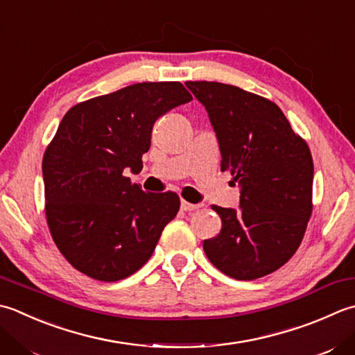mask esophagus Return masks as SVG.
Here are the masks:
<instances>
[{"instance_id":"34e87169","label":"esophagus","mask_w":355,"mask_h":355,"mask_svg":"<svg viewBox=\"0 0 355 355\" xmlns=\"http://www.w3.org/2000/svg\"><path fill=\"white\" fill-rule=\"evenodd\" d=\"M198 207H200V205H193V203H189V201L182 200V209H183V211L191 212V211L198 209Z\"/></svg>"}]
</instances>
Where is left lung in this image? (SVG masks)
Here are the masks:
<instances>
[{
    "label": "left lung",
    "mask_w": 355,
    "mask_h": 355,
    "mask_svg": "<svg viewBox=\"0 0 355 355\" xmlns=\"http://www.w3.org/2000/svg\"><path fill=\"white\" fill-rule=\"evenodd\" d=\"M206 107L221 171L240 186V209L212 206L221 229L203 241L207 259L235 280L282 268L300 246L312 214L314 163L275 103L217 81H186Z\"/></svg>",
    "instance_id": "left-lung-1"
}]
</instances>
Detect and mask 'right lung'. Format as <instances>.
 Instances as JSON below:
<instances>
[{
	"mask_svg": "<svg viewBox=\"0 0 355 355\" xmlns=\"http://www.w3.org/2000/svg\"><path fill=\"white\" fill-rule=\"evenodd\" d=\"M192 100L178 81L137 83L75 104L43 157L46 220L71 265L100 282H118L150 259L180 209L175 192H144L138 173L159 116Z\"/></svg>",
	"mask_w": 355,
	"mask_h": 355,
	"instance_id": "obj_1",
	"label": "right lung"
}]
</instances>
